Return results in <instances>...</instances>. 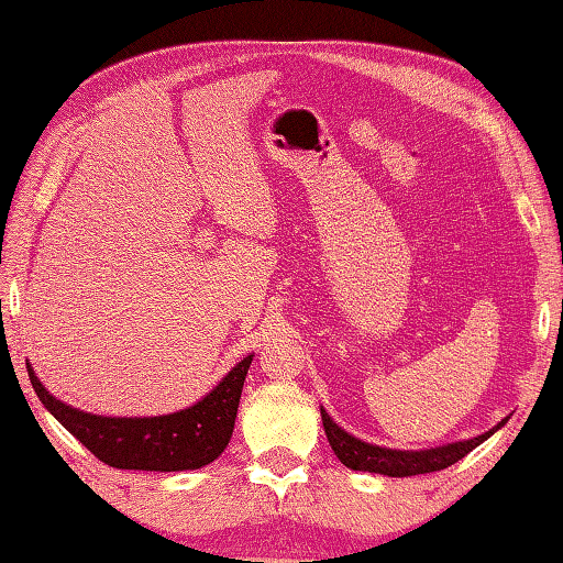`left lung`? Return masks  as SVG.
Segmentation results:
<instances>
[{"label": "left lung", "mask_w": 563, "mask_h": 563, "mask_svg": "<svg viewBox=\"0 0 563 563\" xmlns=\"http://www.w3.org/2000/svg\"><path fill=\"white\" fill-rule=\"evenodd\" d=\"M508 418H504L498 426L486 430L484 435H476L470 440L460 442H448L442 448H430V450H389L379 445H369L353 438L351 433L331 421V416L321 409V423H324V433L329 438L331 450L336 452V457L351 466L355 472H373V474H385V476H416V474H430L440 472L445 466L460 462L464 454H470L474 448H479L484 440L492 438L496 430L504 426Z\"/></svg>", "instance_id": "8db88e82"}]
</instances>
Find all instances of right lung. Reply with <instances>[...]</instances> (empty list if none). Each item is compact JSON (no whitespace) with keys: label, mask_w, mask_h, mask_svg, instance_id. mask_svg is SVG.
<instances>
[{"label":"right lung","mask_w":563,"mask_h":563,"mask_svg":"<svg viewBox=\"0 0 563 563\" xmlns=\"http://www.w3.org/2000/svg\"><path fill=\"white\" fill-rule=\"evenodd\" d=\"M254 355H246L212 391L184 411L147 418L97 416L55 399L29 367L31 385L43 406L93 457L115 470L184 472L218 460L232 438L239 397Z\"/></svg>","instance_id":"1"}]
</instances>
